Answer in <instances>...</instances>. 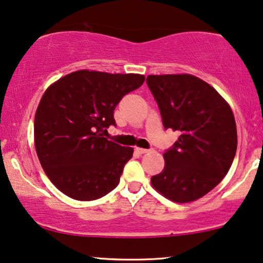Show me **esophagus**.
I'll use <instances>...</instances> for the list:
<instances>
[{
    "instance_id": "34e87169",
    "label": "esophagus",
    "mask_w": 263,
    "mask_h": 263,
    "mask_svg": "<svg viewBox=\"0 0 263 263\" xmlns=\"http://www.w3.org/2000/svg\"><path fill=\"white\" fill-rule=\"evenodd\" d=\"M136 152L138 153V154H147V153H149L152 151V149H144V148H136L135 149Z\"/></svg>"
}]
</instances>
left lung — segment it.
Listing matches in <instances>:
<instances>
[{
	"label": "left lung",
	"instance_id": "8db88e82",
	"mask_svg": "<svg viewBox=\"0 0 263 263\" xmlns=\"http://www.w3.org/2000/svg\"><path fill=\"white\" fill-rule=\"evenodd\" d=\"M147 85L165 129L179 132L153 187L172 201L197 200L220 183L234 160L233 112L214 87L193 75H149Z\"/></svg>",
	"mask_w": 263,
	"mask_h": 263
}]
</instances>
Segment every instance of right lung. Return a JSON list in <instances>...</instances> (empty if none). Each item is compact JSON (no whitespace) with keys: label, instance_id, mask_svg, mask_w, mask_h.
<instances>
[{"label":"right lung","instance_id":"add662e5","mask_svg":"<svg viewBox=\"0 0 263 263\" xmlns=\"http://www.w3.org/2000/svg\"><path fill=\"white\" fill-rule=\"evenodd\" d=\"M144 76L79 70L42 96L35 114V148L46 175L75 200H96L116 188L134 154L104 137L116 126L114 110Z\"/></svg>","mask_w":263,"mask_h":263}]
</instances>
